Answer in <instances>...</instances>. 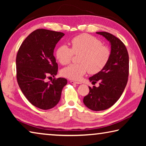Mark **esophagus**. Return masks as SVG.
Segmentation results:
<instances>
[{
  "mask_svg": "<svg viewBox=\"0 0 146 146\" xmlns=\"http://www.w3.org/2000/svg\"><path fill=\"white\" fill-rule=\"evenodd\" d=\"M70 82L71 84H80L81 82H76V81H73V80H71Z\"/></svg>",
  "mask_w": 146,
  "mask_h": 146,
  "instance_id": "obj_1",
  "label": "esophagus"
}]
</instances>
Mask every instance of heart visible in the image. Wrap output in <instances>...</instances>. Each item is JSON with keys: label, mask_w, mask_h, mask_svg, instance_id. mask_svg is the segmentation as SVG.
<instances>
[{"label": "heart", "mask_w": 146, "mask_h": 146, "mask_svg": "<svg viewBox=\"0 0 146 146\" xmlns=\"http://www.w3.org/2000/svg\"><path fill=\"white\" fill-rule=\"evenodd\" d=\"M71 48L61 45L56 49L55 55L62 65L70 62L74 55H78V64H73L62 70V75L69 79L79 80L86 73L96 74L102 71L111 56L110 49L102 45V41L91 35L83 33L71 40Z\"/></svg>", "instance_id": "obj_1"}]
</instances>
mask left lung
<instances>
[{"label": "left lung", "mask_w": 146, "mask_h": 146, "mask_svg": "<svg viewBox=\"0 0 146 146\" xmlns=\"http://www.w3.org/2000/svg\"><path fill=\"white\" fill-rule=\"evenodd\" d=\"M111 43V56L103 70L90 77L98 88L89 87L90 93L84 98L86 107L93 111L107 110L115 104L126 86L129 76V55L126 47L119 38L108 32H97Z\"/></svg>", "instance_id": "obj_1"}]
</instances>
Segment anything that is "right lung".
<instances>
[{
    "mask_svg": "<svg viewBox=\"0 0 146 146\" xmlns=\"http://www.w3.org/2000/svg\"><path fill=\"white\" fill-rule=\"evenodd\" d=\"M64 35L62 32L36 29L23 41L17 54L18 84L29 102L41 110L55 107L68 83L64 78L45 80L48 76L54 77L57 74L58 64L53 51Z\"/></svg>",
    "mask_w": 146,
    "mask_h": 146,
    "instance_id": "add662e5",
    "label": "right lung"
}]
</instances>
